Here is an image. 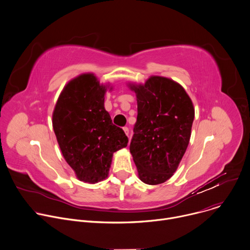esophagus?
<instances>
[{
    "label": "esophagus",
    "instance_id": "1",
    "mask_svg": "<svg viewBox=\"0 0 250 250\" xmlns=\"http://www.w3.org/2000/svg\"><path fill=\"white\" fill-rule=\"evenodd\" d=\"M124 131H125V133L129 137V129H128V127L125 126V127H124Z\"/></svg>",
    "mask_w": 250,
    "mask_h": 250
}]
</instances>
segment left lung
<instances>
[{
  "mask_svg": "<svg viewBox=\"0 0 250 250\" xmlns=\"http://www.w3.org/2000/svg\"><path fill=\"white\" fill-rule=\"evenodd\" d=\"M137 101V119L129 146L139 179L164 183L177 170L188 147L195 117L193 103L177 82L160 76L144 85L128 84Z\"/></svg>",
  "mask_w": 250,
  "mask_h": 250,
  "instance_id": "left-lung-1",
  "label": "left lung"
}]
</instances>
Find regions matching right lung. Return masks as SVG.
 <instances>
[{
	"mask_svg": "<svg viewBox=\"0 0 250 250\" xmlns=\"http://www.w3.org/2000/svg\"><path fill=\"white\" fill-rule=\"evenodd\" d=\"M110 86L100 84L92 73L66 84L52 115V125L66 162L80 181L95 184L109 175L114 152L128 138L104 110ZM113 88H110V91Z\"/></svg>",
	"mask_w": 250,
	"mask_h": 250,
	"instance_id": "right-lung-1",
	"label": "right lung"
}]
</instances>
